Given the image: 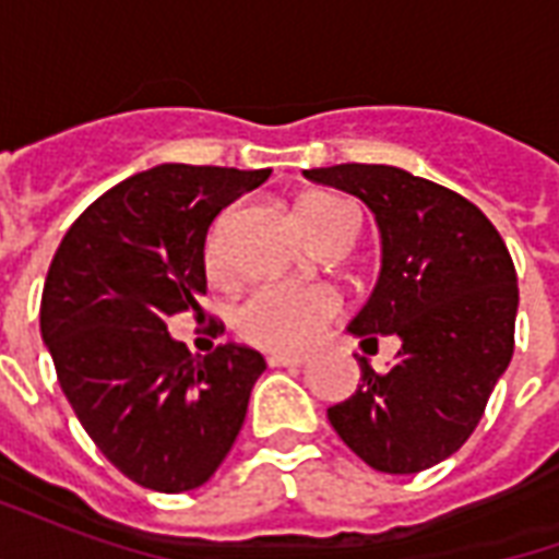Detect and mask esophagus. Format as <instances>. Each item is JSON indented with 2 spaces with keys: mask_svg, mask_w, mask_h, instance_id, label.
Here are the masks:
<instances>
[{
  "mask_svg": "<svg viewBox=\"0 0 559 559\" xmlns=\"http://www.w3.org/2000/svg\"><path fill=\"white\" fill-rule=\"evenodd\" d=\"M266 362L269 368H302L308 356H302V353H272Z\"/></svg>",
  "mask_w": 559,
  "mask_h": 559,
  "instance_id": "1",
  "label": "esophagus"
}]
</instances>
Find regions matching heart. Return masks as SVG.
Here are the masks:
<instances>
[{
  "label": "heart",
  "mask_w": 559,
  "mask_h": 559,
  "mask_svg": "<svg viewBox=\"0 0 559 559\" xmlns=\"http://www.w3.org/2000/svg\"><path fill=\"white\" fill-rule=\"evenodd\" d=\"M305 230L311 239L335 227L341 221H356L353 209L332 197H311L302 209ZM227 227L230 212H224L206 239V266L212 275H221L227 266ZM341 314V296L329 287H299V284H260L254 293L245 296L236 308V332L248 344L272 353H296L311 347L323 338Z\"/></svg>",
  "instance_id": "1"
}]
</instances>
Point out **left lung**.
<instances>
[{
	"label": "left lung",
	"instance_id": "left-lung-1",
	"mask_svg": "<svg viewBox=\"0 0 559 559\" xmlns=\"http://www.w3.org/2000/svg\"><path fill=\"white\" fill-rule=\"evenodd\" d=\"M359 197L383 236V272L353 335H399V362L329 407L344 443L380 473H419L476 431L515 350L518 278L503 236L467 197L386 164L305 170Z\"/></svg>",
	"mask_w": 559,
	"mask_h": 559
}]
</instances>
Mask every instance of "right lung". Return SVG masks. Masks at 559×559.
<instances>
[{"instance_id": "1", "label": "right lung", "mask_w": 559, "mask_h": 559, "mask_svg": "<svg viewBox=\"0 0 559 559\" xmlns=\"http://www.w3.org/2000/svg\"><path fill=\"white\" fill-rule=\"evenodd\" d=\"M272 170L160 164L110 188L56 251L41 335L92 443L128 479L179 493L212 479L242 431L263 356L218 344L194 359L167 320L203 314L212 218Z\"/></svg>"}]
</instances>
